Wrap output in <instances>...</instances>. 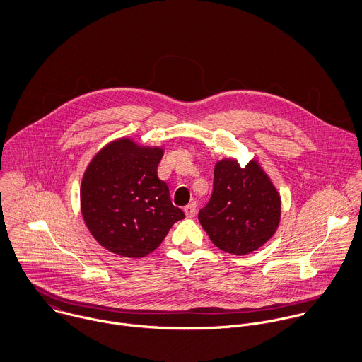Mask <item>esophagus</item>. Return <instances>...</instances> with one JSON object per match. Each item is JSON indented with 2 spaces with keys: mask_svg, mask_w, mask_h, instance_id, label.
Here are the masks:
<instances>
[{
  "mask_svg": "<svg viewBox=\"0 0 362 362\" xmlns=\"http://www.w3.org/2000/svg\"><path fill=\"white\" fill-rule=\"evenodd\" d=\"M184 211L187 214V217H194L197 214V204L195 202H191L189 205L184 207Z\"/></svg>",
  "mask_w": 362,
  "mask_h": 362,
  "instance_id": "1",
  "label": "esophagus"
}]
</instances>
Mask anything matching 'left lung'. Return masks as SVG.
Returning <instances> with one entry per match:
<instances>
[{
    "mask_svg": "<svg viewBox=\"0 0 362 362\" xmlns=\"http://www.w3.org/2000/svg\"><path fill=\"white\" fill-rule=\"evenodd\" d=\"M280 214V195L255 158L245 167L235 158L216 163L213 194L198 217L218 250L233 255L257 251L276 233Z\"/></svg>",
    "mask_w": 362,
    "mask_h": 362,
    "instance_id": "8db88e82",
    "label": "left lung"
}]
</instances>
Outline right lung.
<instances>
[{
    "instance_id": "right-lung-1",
    "label": "right lung",
    "mask_w": 362,
    "mask_h": 362,
    "mask_svg": "<svg viewBox=\"0 0 362 362\" xmlns=\"http://www.w3.org/2000/svg\"><path fill=\"white\" fill-rule=\"evenodd\" d=\"M163 153V148L121 138L89 163L81 185V210L90 234L107 251L144 258L185 217L157 177Z\"/></svg>"
}]
</instances>
